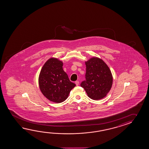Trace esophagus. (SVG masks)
<instances>
[{"instance_id":"obj_1","label":"esophagus","mask_w":149,"mask_h":149,"mask_svg":"<svg viewBox=\"0 0 149 149\" xmlns=\"http://www.w3.org/2000/svg\"><path fill=\"white\" fill-rule=\"evenodd\" d=\"M75 83H76V86H78L79 84V81H76L75 82Z\"/></svg>"}]
</instances>
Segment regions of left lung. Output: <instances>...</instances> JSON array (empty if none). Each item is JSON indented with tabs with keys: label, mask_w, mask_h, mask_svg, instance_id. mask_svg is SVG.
I'll use <instances>...</instances> for the list:
<instances>
[{
	"label": "left lung",
	"mask_w": 149,
	"mask_h": 149,
	"mask_svg": "<svg viewBox=\"0 0 149 149\" xmlns=\"http://www.w3.org/2000/svg\"><path fill=\"white\" fill-rule=\"evenodd\" d=\"M86 80L81 87L88 97L94 100L104 98L110 91L113 83L111 72L106 63L100 58L93 57L86 62Z\"/></svg>",
	"instance_id": "1"
}]
</instances>
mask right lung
<instances>
[{
  "instance_id": "1",
  "label": "right lung",
  "mask_w": 149,
  "mask_h": 149,
  "mask_svg": "<svg viewBox=\"0 0 149 149\" xmlns=\"http://www.w3.org/2000/svg\"><path fill=\"white\" fill-rule=\"evenodd\" d=\"M63 66L62 61L57 59H49L42 68L38 79L43 95L49 100L58 103L65 101L76 86L70 81Z\"/></svg>"
}]
</instances>
